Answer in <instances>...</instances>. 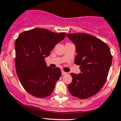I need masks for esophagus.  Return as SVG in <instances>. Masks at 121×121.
Instances as JSON below:
<instances>
[{
	"label": "esophagus",
	"instance_id": "esophagus-1",
	"mask_svg": "<svg viewBox=\"0 0 121 121\" xmlns=\"http://www.w3.org/2000/svg\"><path fill=\"white\" fill-rule=\"evenodd\" d=\"M61 73H62V75H66V74L67 73H66V72H65L63 70H61Z\"/></svg>",
	"mask_w": 121,
	"mask_h": 121
}]
</instances>
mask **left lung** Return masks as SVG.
I'll use <instances>...</instances> for the list:
<instances>
[{"instance_id":"1","label":"left lung","mask_w":121,"mask_h":121,"mask_svg":"<svg viewBox=\"0 0 121 121\" xmlns=\"http://www.w3.org/2000/svg\"><path fill=\"white\" fill-rule=\"evenodd\" d=\"M67 37L75 44V64L81 69L80 73H70L69 91L78 98H88L96 94L106 81L112 61L110 49L99 39L87 34H68Z\"/></svg>"}]
</instances>
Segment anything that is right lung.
<instances>
[{"mask_svg": "<svg viewBox=\"0 0 121 121\" xmlns=\"http://www.w3.org/2000/svg\"><path fill=\"white\" fill-rule=\"evenodd\" d=\"M66 35V32L35 28L22 32L16 39V72L22 86L31 95L42 98L54 91L61 71L59 67H48L44 58Z\"/></svg>", "mask_w": 121, "mask_h": 121, "instance_id": "add662e5", "label": "right lung"}]
</instances>
